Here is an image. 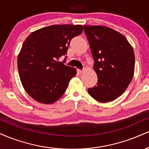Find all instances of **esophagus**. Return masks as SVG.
I'll return each instance as SVG.
<instances>
[{
    "label": "esophagus",
    "instance_id": "obj_1",
    "mask_svg": "<svg viewBox=\"0 0 149 149\" xmlns=\"http://www.w3.org/2000/svg\"><path fill=\"white\" fill-rule=\"evenodd\" d=\"M77 71H78V73H79V74H82V72H83V70H81V69H78V70H77Z\"/></svg>",
    "mask_w": 149,
    "mask_h": 149
}]
</instances>
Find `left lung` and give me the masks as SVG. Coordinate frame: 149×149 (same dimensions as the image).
I'll use <instances>...</instances> for the list:
<instances>
[{
  "mask_svg": "<svg viewBox=\"0 0 149 149\" xmlns=\"http://www.w3.org/2000/svg\"><path fill=\"white\" fill-rule=\"evenodd\" d=\"M94 60L98 82L89 94L101 103L112 101L126 91L135 70V54L127 39L112 28L84 26Z\"/></svg>",
  "mask_w": 149,
  "mask_h": 149,
  "instance_id": "left-lung-1",
  "label": "left lung"
}]
</instances>
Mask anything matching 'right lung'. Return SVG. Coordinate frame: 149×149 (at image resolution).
<instances>
[{
  "mask_svg": "<svg viewBox=\"0 0 149 149\" xmlns=\"http://www.w3.org/2000/svg\"><path fill=\"white\" fill-rule=\"evenodd\" d=\"M82 32L81 25H53L32 33L17 59L21 83L35 101L51 104L62 97L76 69L64 63L70 42ZM65 56L63 62L58 59Z\"/></svg>",
  "mask_w": 149,
  "mask_h": 149,
  "instance_id": "right-lung-1",
  "label": "right lung"
}]
</instances>
